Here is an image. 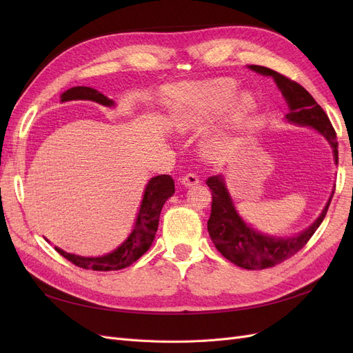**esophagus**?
Wrapping results in <instances>:
<instances>
[{
	"label": "esophagus",
	"instance_id": "1",
	"mask_svg": "<svg viewBox=\"0 0 353 353\" xmlns=\"http://www.w3.org/2000/svg\"><path fill=\"white\" fill-rule=\"evenodd\" d=\"M181 184H183L184 187L197 185L199 184V176L196 174H193V172H188L184 176H181Z\"/></svg>",
	"mask_w": 353,
	"mask_h": 353
}]
</instances>
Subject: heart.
I'll return each mask as SVG.
<instances>
[{
  "mask_svg": "<svg viewBox=\"0 0 353 353\" xmlns=\"http://www.w3.org/2000/svg\"><path fill=\"white\" fill-rule=\"evenodd\" d=\"M237 83L230 78L184 82L166 88L168 119L179 132L200 131L223 114V125H239L253 112L249 94L236 99Z\"/></svg>",
  "mask_w": 353,
  "mask_h": 353,
  "instance_id": "obj_1",
  "label": "heart"
}]
</instances>
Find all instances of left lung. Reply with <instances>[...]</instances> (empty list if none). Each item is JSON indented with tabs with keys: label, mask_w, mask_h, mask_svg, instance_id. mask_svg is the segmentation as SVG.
Wrapping results in <instances>:
<instances>
[{
	"label": "left lung",
	"mask_w": 353,
	"mask_h": 353,
	"mask_svg": "<svg viewBox=\"0 0 353 353\" xmlns=\"http://www.w3.org/2000/svg\"><path fill=\"white\" fill-rule=\"evenodd\" d=\"M252 70L272 77L283 92L284 99L288 103L290 112L285 114L288 122L297 125L312 126L316 131L321 132L333 147V153L336 163L339 162V150H337V137L333 125H331L327 113L323 110L315 99L309 94L301 83L292 81L284 74L275 72L272 69L263 66H249ZM206 184L212 191V210L210 218L208 221L209 236L216 245L219 253L227 258L234 265L244 270L261 271L279 265L287 259H290L303 245L314 236L316 228L321 225L323 219L327 215L331 197L324 208L319 218L312 223L311 227L299 234L296 237L280 239L263 236L261 232H256L250 227L245 225L243 219L234 208L231 197L225 188V184L221 175L209 176Z\"/></svg>",
	"instance_id": "8db88e82"
}]
</instances>
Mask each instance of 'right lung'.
I'll return each mask as SVG.
<instances>
[{
  "label": "right lung",
  "instance_id": "1",
  "mask_svg": "<svg viewBox=\"0 0 353 353\" xmlns=\"http://www.w3.org/2000/svg\"><path fill=\"white\" fill-rule=\"evenodd\" d=\"M70 100H91L103 105H113V101L110 99L90 87H73L61 94V101ZM174 193L175 184L170 175H159L148 181L141 201V208L140 212H138L131 236L128 237L114 252L109 254L100 256V258H83V256L70 254L57 248L56 250L63 256V258H66L69 262L83 270H123L126 266H130L131 263L140 259L141 256L150 249L157 231L160 212H162L165 201Z\"/></svg>",
  "mask_w": 353,
  "mask_h": 353
}]
</instances>
